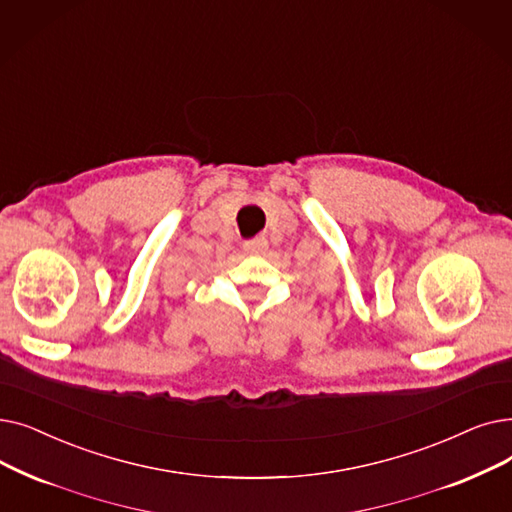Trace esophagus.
<instances>
[{
    "label": "esophagus",
    "instance_id": "obj_1",
    "mask_svg": "<svg viewBox=\"0 0 512 512\" xmlns=\"http://www.w3.org/2000/svg\"><path fill=\"white\" fill-rule=\"evenodd\" d=\"M265 249H268V240H265L263 236H257V238H253V240L244 242V251H247V253L259 255V253H263Z\"/></svg>",
    "mask_w": 512,
    "mask_h": 512
}]
</instances>
